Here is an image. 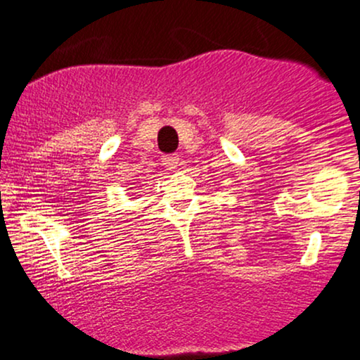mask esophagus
<instances>
[{
	"mask_svg": "<svg viewBox=\"0 0 360 360\" xmlns=\"http://www.w3.org/2000/svg\"><path fill=\"white\" fill-rule=\"evenodd\" d=\"M162 163L167 170H175V168L179 167L180 158H179V155H163Z\"/></svg>",
	"mask_w": 360,
	"mask_h": 360,
	"instance_id": "obj_1",
	"label": "esophagus"
}]
</instances>
